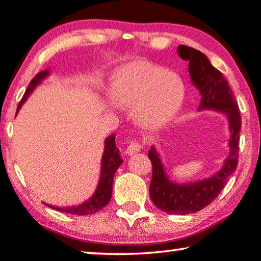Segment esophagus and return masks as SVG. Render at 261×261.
<instances>
[{"instance_id": "esophagus-1", "label": "esophagus", "mask_w": 261, "mask_h": 261, "mask_svg": "<svg viewBox=\"0 0 261 261\" xmlns=\"http://www.w3.org/2000/svg\"><path fill=\"white\" fill-rule=\"evenodd\" d=\"M140 150H142V145H140L138 142L134 140V142H131L130 145L127 146V148L125 150V153L127 155H132V154H135V153L139 152Z\"/></svg>"}]
</instances>
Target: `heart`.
Segmentation results:
<instances>
[{
  "mask_svg": "<svg viewBox=\"0 0 261 261\" xmlns=\"http://www.w3.org/2000/svg\"><path fill=\"white\" fill-rule=\"evenodd\" d=\"M185 93L179 75L152 64L136 63L115 74L110 95L117 107L135 108L140 125L158 129L181 109Z\"/></svg>",
  "mask_w": 261,
  "mask_h": 261,
  "instance_id": "heart-1",
  "label": "heart"
}]
</instances>
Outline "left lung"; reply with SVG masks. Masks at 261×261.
I'll list each match as a JSON object with an SVG mask.
<instances>
[{"mask_svg": "<svg viewBox=\"0 0 261 261\" xmlns=\"http://www.w3.org/2000/svg\"><path fill=\"white\" fill-rule=\"evenodd\" d=\"M177 53L184 60L189 61L190 81L201 94L198 110L210 109L224 114L227 117L231 134L230 152L221 171L208 179L195 182L176 184L172 181L166 174L154 146H151V150L148 151V158L153 169L150 185L152 202L156 208L169 215H188L200 212L212 203L237 168L242 118L229 82L217 68L214 67L206 56L186 45H180Z\"/></svg>", "mask_w": 261, "mask_h": 261, "instance_id": "1", "label": "left lung"}]
</instances>
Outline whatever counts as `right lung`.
Listing matches in <instances>:
<instances>
[{
  "instance_id": "right-lung-1",
  "label": "right lung",
  "mask_w": 261,
  "mask_h": 261,
  "mask_svg": "<svg viewBox=\"0 0 261 261\" xmlns=\"http://www.w3.org/2000/svg\"><path fill=\"white\" fill-rule=\"evenodd\" d=\"M49 75L48 69H45V71L39 72L37 75L32 79L30 85H29L25 94L23 95L22 100L18 103L17 111L22 108L23 103H25L28 100L29 95H30L34 89L38 86L44 79H46ZM123 160L121 158V154H119V150L116 147L115 143V136L111 135L109 137H107L105 142V151H103L102 155V165H101V174H100V180H98L97 187L95 193L92 195L89 200H87L84 203L79 204L76 206H65V208H58V206L49 205L52 209H56L58 212L65 213V214H71V215H79V216H82V215H92L97 212H100L102 208L109 203L111 195H113V181H114V175L116 171H117L118 167L121 166Z\"/></svg>"
}]
</instances>
